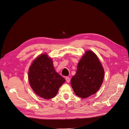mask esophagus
I'll list each match as a JSON object with an SVG mask.
<instances>
[{"mask_svg":"<svg viewBox=\"0 0 129 129\" xmlns=\"http://www.w3.org/2000/svg\"><path fill=\"white\" fill-rule=\"evenodd\" d=\"M65 80L66 81V82L68 83H69L70 82V78L69 77H65Z\"/></svg>","mask_w":129,"mask_h":129,"instance_id":"34e87169","label":"esophagus"}]
</instances>
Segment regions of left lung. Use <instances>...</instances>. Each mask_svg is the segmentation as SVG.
<instances>
[{
  "mask_svg": "<svg viewBox=\"0 0 129 129\" xmlns=\"http://www.w3.org/2000/svg\"><path fill=\"white\" fill-rule=\"evenodd\" d=\"M104 75V69L97 56L87 51L78 63L71 84L77 96L86 98L97 92L102 85Z\"/></svg>",
  "mask_w": 129,
  "mask_h": 129,
  "instance_id": "left-lung-1",
  "label": "left lung"
}]
</instances>
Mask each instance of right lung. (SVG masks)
Here are the masks:
<instances>
[{
	"label": "right lung",
	"instance_id": "right-lung-1",
	"mask_svg": "<svg viewBox=\"0 0 129 129\" xmlns=\"http://www.w3.org/2000/svg\"><path fill=\"white\" fill-rule=\"evenodd\" d=\"M28 80L33 91L45 99L55 97L65 82V78L56 72L52 59L45 54L34 60L29 69Z\"/></svg>",
	"mask_w": 129,
	"mask_h": 129
}]
</instances>
